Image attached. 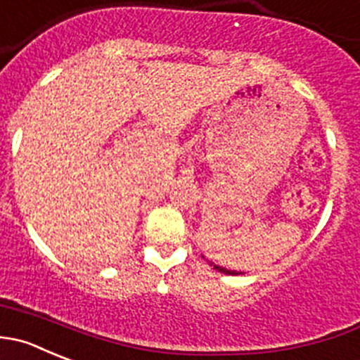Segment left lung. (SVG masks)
<instances>
[{
  "label": "left lung",
  "instance_id": "left-lung-1",
  "mask_svg": "<svg viewBox=\"0 0 360 360\" xmlns=\"http://www.w3.org/2000/svg\"><path fill=\"white\" fill-rule=\"evenodd\" d=\"M211 265L216 269V271H219V273H223V274H240V273H236V271H229V269L219 267V265H214V264H212V262H211Z\"/></svg>",
  "mask_w": 360,
  "mask_h": 360
}]
</instances>
